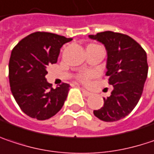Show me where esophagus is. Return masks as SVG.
Listing matches in <instances>:
<instances>
[{"label": "esophagus", "instance_id": "esophagus-1", "mask_svg": "<svg viewBox=\"0 0 154 154\" xmlns=\"http://www.w3.org/2000/svg\"><path fill=\"white\" fill-rule=\"evenodd\" d=\"M81 91H82V92L84 93V95H85V96H90V95L91 94V92L86 91V90H85V89H84V88H82V89H81Z\"/></svg>", "mask_w": 154, "mask_h": 154}]
</instances>
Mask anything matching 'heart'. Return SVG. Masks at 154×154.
<instances>
[{"instance_id": "b5f03b06", "label": "heart", "mask_w": 154, "mask_h": 154, "mask_svg": "<svg viewBox=\"0 0 154 154\" xmlns=\"http://www.w3.org/2000/svg\"><path fill=\"white\" fill-rule=\"evenodd\" d=\"M94 75V73L93 72H85V73H84L82 76H81V80L84 82V83H87L88 81H89V78L91 77L92 76Z\"/></svg>"}]
</instances>
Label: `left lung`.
I'll list each match as a JSON object with an SVG mask.
<instances>
[{
  "label": "left lung",
  "mask_w": 154,
  "mask_h": 154,
  "mask_svg": "<svg viewBox=\"0 0 154 154\" xmlns=\"http://www.w3.org/2000/svg\"><path fill=\"white\" fill-rule=\"evenodd\" d=\"M88 37L104 45L106 76L114 87L111 95L104 99V106L93 114L104 122L118 121L127 116L140 100L148 73L146 53L125 34L107 31Z\"/></svg>",
  "instance_id": "obj_1"
}]
</instances>
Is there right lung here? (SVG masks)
<instances>
[{"instance_id":"add662e5","label":"right lung","mask_w":154,"mask_h":154,"mask_svg":"<svg viewBox=\"0 0 154 154\" xmlns=\"http://www.w3.org/2000/svg\"><path fill=\"white\" fill-rule=\"evenodd\" d=\"M72 38L50 32L32 33L13 48L8 63L11 92L22 111L47 120L57 114L67 99L69 85L54 89L47 81L48 66L57 63L60 49Z\"/></svg>"}]
</instances>
